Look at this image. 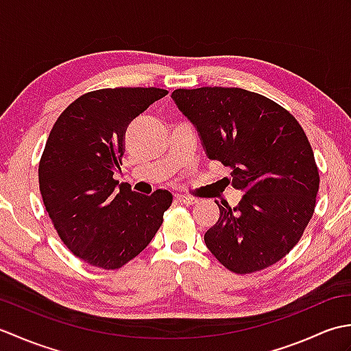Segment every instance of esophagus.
Segmentation results:
<instances>
[{"label": "esophagus", "mask_w": 351, "mask_h": 351, "mask_svg": "<svg viewBox=\"0 0 351 351\" xmlns=\"http://www.w3.org/2000/svg\"><path fill=\"white\" fill-rule=\"evenodd\" d=\"M175 199L178 200V202L185 204V205H193V204H196V202H197V200H196L195 197L184 196V195H176V196H175Z\"/></svg>", "instance_id": "esophagus-1"}]
</instances>
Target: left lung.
<instances>
[{"label": "left lung", "instance_id": "obj_1", "mask_svg": "<svg viewBox=\"0 0 351 351\" xmlns=\"http://www.w3.org/2000/svg\"><path fill=\"white\" fill-rule=\"evenodd\" d=\"M176 106L199 131L211 160L232 169L244 193L220 217L205 244L237 274L255 273L288 255L315 211L318 167L302 125L265 96L238 87L176 88Z\"/></svg>", "mask_w": 351, "mask_h": 351}]
</instances>
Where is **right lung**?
<instances>
[{"instance_id":"obj_1","label":"right lung","mask_w":351,"mask_h":351,"mask_svg":"<svg viewBox=\"0 0 351 351\" xmlns=\"http://www.w3.org/2000/svg\"><path fill=\"white\" fill-rule=\"evenodd\" d=\"M169 92L156 87L101 88L81 95L58 116L39 161V189L49 219L73 255L116 270L146 249L162 225L171 195L151 196L117 184L125 132Z\"/></svg>"}]
</instances>
